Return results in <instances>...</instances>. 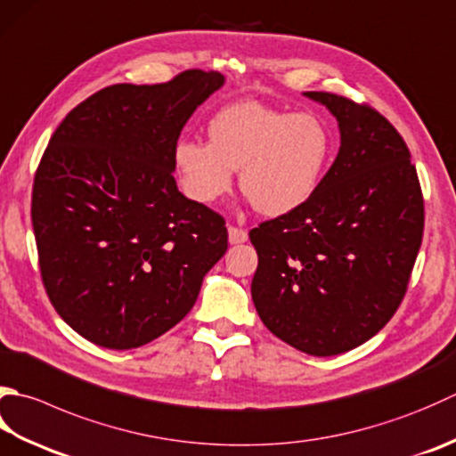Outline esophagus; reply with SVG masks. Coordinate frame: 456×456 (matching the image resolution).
Here are the masks:
<instances>
[{"instance_id": "esophagus-1", "label": "esophagus", "mask_w": 456, "mask_h": 456, "mask_svg": "<svg viewBox=\"0 0 456 456\" xmlns=\"http://www.w3.org/2000/svg\"><path fill=\"white\" fill-rule=\"evenodd\" d=\"M227 233H229V243L231 245H240L248 239V233L245 229H239V227H233V225L227 227Z\"/></svg>"}]
</instances>
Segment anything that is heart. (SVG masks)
Masks as SVG:
<instances>
[{
    "mask_svg": "<svg viewBox=\"0 0 456 456\" xmlns=\"http://www.w3.org/2000/svg\"><path fill=\"white\" fill-rule=\"evenodd\" d=\"M209 142L182 138L174 166L183 191L203 205L239 185L255 209L281 217L316 193L332 158L334 136L314 112H287L245 101L221 109L208 124Z\"/></svg>",
    "mask_w": 456,
    "mask_h": 456,
    "instance_id": "heart-1",
    "label": "heart"
}]
</instances>
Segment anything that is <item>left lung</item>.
Returning a JSON list of instances; mask_svg holds the SVG:
<instances>
[{
	"instance_id": "left-lung-1",
	"label": "left lung",
	"mask_w": 456,
	"mask_h": 456,
	"mask_svg": "<svg viewBox=\"0 0 456 456\" xmlns=\"http://www.w3.org/2000/svg\"><path fill=\"white\" fill-rule=\"evenodd\" d=\"M338 120L340 150L300 209L248 237L263 324L297 350L338 355L395 314L423 239V195L409 148L387 118L350 98L305 93Z\"/></svg>"
}]
</instances>
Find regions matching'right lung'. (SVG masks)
Segmentation results:
<instances>
[{
  "label": "right lung",
  "mask_w": 456,
  "mask_h": 456,
  "mask_svg": "<svg viewBox=\"0 0 456 456\" xmlns=\"http://www.w3.org/2000/svg\"><path fill=\"white\" fill-rule=\"evenodd\" d=\"M223 83L191 69L162 85L106 86L51 136L31 200L41 276L88 342L132 350L156 340L225 255V221L174 180L182 128Z\"/></svg>",
  "instance_id": "add662e5"
}]
</instances>
